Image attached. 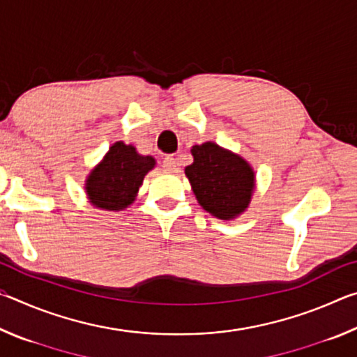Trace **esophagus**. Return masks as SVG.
Segmentation results:
<instances>
[{"label":"esophagus","mask_w":357,"mask_h":357,"mask_svg":"<svg viewBox=\"0 0 357 357\" xmlns=\"http://www.w3.org/2000/svg\"><path fill=\"white\" fill-rule=\"evenodd\" d=\"M164 168L167 172H176L178 170V160L174 155H167L164 159Z\"/></svg>","instance_id":"34e87169"}]
</instances>
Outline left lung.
<instances>
[{
    "instance_id": "8db88e82",
    "label": "left lung",
    "mask_w": 357,
    "mask_h": 357,
    "mask_svg": "<svg viewBox=\"0 0 357 357\" xmlns=\"http://www.w3.org/2000/svg\"><path fill=\"white\" fill-rule=\"evenodd\" d=\"M193 162L185 167L197 202L211 215L233 220L249 208L255 192V172L244 157L204 142L192 146Z\"/></svg>"
}]
</instances>
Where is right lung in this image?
<instances>
[{
  "instance_id": "obj_1",
  "label": "right lung",
  "mask_w": 357,
  "mask_h": 357,
  "mask_svg": "<svg viewBox=\"0 0 357 357\" xmlns=\"http://www.w3.org/2000/svg\"><path fill=\"white\" fill-rule=\"evenodd\" d=\"M155 167L153 155L138 154L132 144L116 142L84 181V192L94 208L118 213L135 202L146 174Z\"/></svg>"
}]
</instances>
